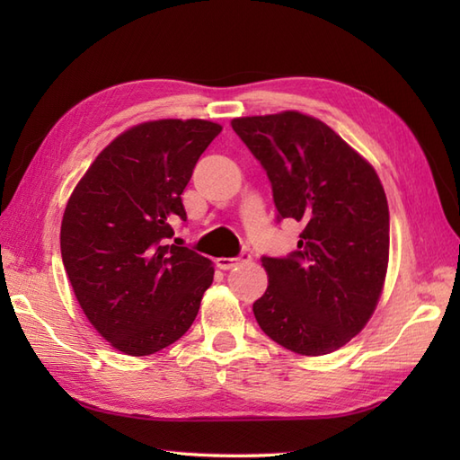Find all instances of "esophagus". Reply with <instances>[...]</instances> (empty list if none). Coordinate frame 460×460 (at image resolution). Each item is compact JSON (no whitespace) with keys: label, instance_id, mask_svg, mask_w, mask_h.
Here are the masks:
<instances>
[{"label":"esophagus","instance_id":"esophagus-1","mask_svg":"<svg viewBox=\"0 0 460 460\" xmlns=\"http://www.w3.org/2000/svg\"><path fill=\"white\" fill-rule=\"evenodd\" d=\"M249 261H251V252L243 251L239 257H219V259H215V265H217L221 270H229L233 267L241 265V262H249Z\"/></svg>","mask_w":460,"mask_h":460}]
</instances>
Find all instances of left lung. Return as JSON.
I'll return each mask as SVG.
<instances>
[{
  "label": "left lung",
  "mask_w": 460,
  "mask_h": 460,
  "mask_svg": "<svg viewBox=\"0 0 460 460\" xmlns=\"http://www.w3.org/2000/svg\"><path fill=\"white\" fill-rule=\"evenodd\" d=\"M267 172L277 221L302 223L298 249L262 257L261 330L302 356H324L366 326L384 288L389 209L376 170L340 136L295 111L231 122Z\"/></svg>",
  "instance_id": "obj_1"
}]
</instances>
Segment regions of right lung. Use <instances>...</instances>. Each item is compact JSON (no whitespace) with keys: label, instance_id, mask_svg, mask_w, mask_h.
Here are the masks:
<instances>
[{"label":"right lung","instance_id":"right-lung-1","mask_svg":"<svg viewBox=\"0 0 460 460\" xmlns=\"http://www.w3.org/2000/svg\"><path fill=\"white\" fill-rule=\"evenodd\" d=\"M221 132L208 120H154L112 140L76 185L61 225V255L91 324L128 356H150L193 324L213 265L173 245L188 221L181 193Z\"/></svg>","mask_w":460,"mask_h":460}]
</instances>
